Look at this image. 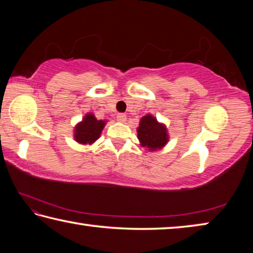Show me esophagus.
<instances>
[{
    "label": "esophagus",
    "instance_id": "1",
    "mask_svg": "<svg viewBox=\"0 0 253 253\" xmlns=\"http://www.w3.org/2000/svg\"><path fill=\"white\" fill-rule=\"evenodd\" d=\"M116 119L119 123H125L126 122V115L125 114H118L116 116Z\"/></svg>",
    "mask_w": 253,
    "mask_h": 253
}]
</instances>
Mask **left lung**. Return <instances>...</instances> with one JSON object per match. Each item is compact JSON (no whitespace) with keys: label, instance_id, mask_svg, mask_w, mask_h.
Segmentation results:
<instances>
[{"label":"left lung","instance_id":"left-lung-1","mask_svg":"<svg viewBox=\"0 0 253 253\" xmlns=\"http://www.w3.org/2000/svg\"><path fill=\"white\" fill-rule=\"evenodd\" d=\"M137 138L140 146L146 148L148 152L161 149L168 144L169 137L168 128L152 116L151 114L140 118L139 126L137 127Z\"/></svg>","mask_w":253,"mask_h":253}]
</instances>
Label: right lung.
Returning a JSON list of instances; mask_svg holds the SVG:
<instances>
[{
    "instance_id": "obj_1",
    "label": "right lung",
    "mask_w": 253,
    "mask_h": 253,
    "mask_svg": "<svg viewBox=\"0 0 253 253\" xmlns=\"http://www.w3.org/2000/svg\"><path fill=\"white\" fill-rule=\"evenodd\" d=\"M106 121H98L91 113L85 114L83 121L77 124L74 129V138L77 143L91 145L99 138L106 125Z\"/></svg>"
}]
</instances>
